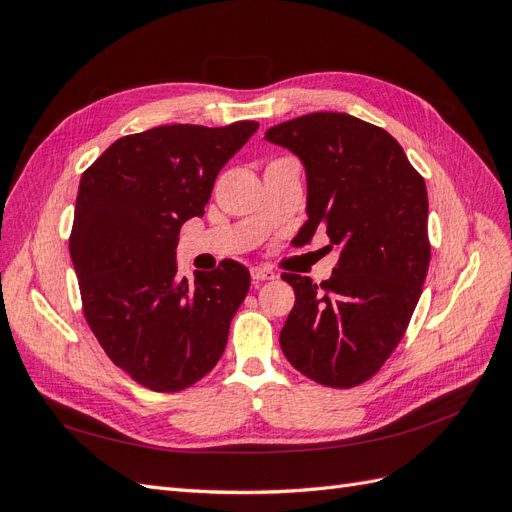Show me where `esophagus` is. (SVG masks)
I'll list each match as a JSON object with an SVG mask.
<instances>
[{
    "mask_svg": "<svg viewBox=\"0 0 512 512\" xmlns=\"http://www.w3.org/2000/svg\"><path fill=\"white\" fill-rule=\"evenodd\" d=\"M250 275H252V280L258 284V282H267V280H275V271H271V269H267V267H254L252 271H250Z\"/></svg>",
    "mask_w": 512,
    "mask_h": 512,
    "instance_id": "obj_1",
    "label": "esophagus"
}]
</instances>
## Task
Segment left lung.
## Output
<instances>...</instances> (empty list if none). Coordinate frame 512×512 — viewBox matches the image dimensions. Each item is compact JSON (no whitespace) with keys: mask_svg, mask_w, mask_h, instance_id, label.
Masks as SVG:
<instances>
[{"mask_svg":"<svg viewBox=\"0 0 512 512\" xmlns=\"http://www.w3.org/2000/svg\"><path fill=\"white\" fill-rule=\"evenodd\" d=\"M307 173L299 239L327 230L339 260L329 280L282 273L294 307L280 333L303 376L352 389L376 376L404 337L431 260L425 179L395 138L346 113H312L267 130Z\"/></svg>","mask_w":512,"mask_h":512,"instance_id":"obj_1","label":"left lung"}]
</instances>
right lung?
Listing matches in <instances>:
<instances>
[{"label":"right lung","instance_id":"obj_1","mask_svg":"<svg viewBox=\"0 0 512 512\" xmlns=\"http://www.w3.org/2000/svg\"><path fill=\"white\" fill-rule=\"evenodd\" d=\"M256 130L235 121L128 134L81 177L70 256L83 314L108 359L145 389H188L224 354L250 271L222 260L188 282L175 250L181 226L203 218L215 177Z\"/></svg>","mask_w":512,"mask_h":512}]
</instances>
